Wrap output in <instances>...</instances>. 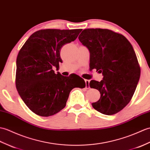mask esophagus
Masks as SVG:
<instances>
[{"label": "esophagus", "instance_id": "34e87169", "mask_svg": "<svg viewBox=\"0 0 150 150\" xmlns=\"http://www.w3.org/2000/svg\"><path fill=\"white\" fill-rule=\"evenodd\" d=\"M85 82H86V88L89 89V80L86 79Z\"/></svg>", "mask_w": 150, "mask_h": 150}]
</instances>
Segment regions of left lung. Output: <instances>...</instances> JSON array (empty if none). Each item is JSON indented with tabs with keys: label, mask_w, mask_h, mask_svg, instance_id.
Listing matches in <instances>:
<instances>
[{
	"label": "left lung",
	"mask_w": 150,
	"mask_h": 150,
	"mask_svg": "<svg viewBox=\"0 0 150 150\" xmlns=\"http://www.w3.org/2000/svg\"><path fill=\"white\" fill-rule=\"evenodd\" d=\"M79 40L89 51L90 67L103 76L100 82H89L100 93L93 107L105 115L117 113L130 102L140 78L133 47L122 34L106 29H84Z\"/></svg>",
	"instance_id": "8db88e82"
}]
</instances>
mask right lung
<instances>
[{
    "instance_id": "1",
    "label": "right lung",
    "mask_w": 150,
    "mask_h": 150,
    "mask_svg": "<svg viewBox=\"0 0 150 150\" xmlns=\"http://www.w3.org/2000/svg\"><path fill=\"white\" fill-rule=\"evenodd\" d=\"M82 29H42L31 35L16 59V87L21 98L38 116H53L64 109L69 93L86 87L84 80L76 74L68 77L55 74L62 59L64 45L74 41Z\"/></svg>"
}]
</instances>
